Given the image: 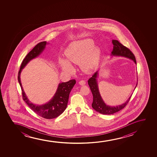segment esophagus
<instances>
[{"instance_id":"esophagus-1","label":"esophagus","mask_w":157,"mask_h":157,"mask_svg":"<svg viewBox=\"0 0 157 157\" xmlns=\"http://www.w3.org/2000/svg\"><path fill=\"white\" fill-rule=\"evenodd\" d=\"M79 85H80L83 86V85H85L86 82H85L84 80H81V81H80V82H79Z\"/></svg>"}]
</instances>
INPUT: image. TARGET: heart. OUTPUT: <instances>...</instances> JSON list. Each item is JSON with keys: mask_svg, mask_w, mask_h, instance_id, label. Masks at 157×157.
<instances>
[{"mask_svg": "<svg viewBox=\"0 0 157 157\" xmlns=\"http://www.w3.org/2000/svg\"><path fill=\"white\" fill-rule=\"evenodd\" d=\"M92 39H85L71 42L65 51L66 60L59 58L58 63L63 72L71 73L73 71L72 64H80L86 72L97 69L101 57L100 48L95 46Z\"/></svg>", "mask_w": 157, "mask_h": 157, "instance_id": "1", "label": "heart"}]
</instances>
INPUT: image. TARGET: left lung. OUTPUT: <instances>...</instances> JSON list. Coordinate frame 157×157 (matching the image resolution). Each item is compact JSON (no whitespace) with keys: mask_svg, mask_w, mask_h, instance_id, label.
I'll use <instances>...</instances> for the list:
<instances>
[{"mask_svg":"<svg viewBox=\"0 0 157 157\" xmlns=\"http://www.w3.org/2000/svg\"><path fill=\"white\" fill-rule=\"evenodd\" d=\"M112 43L113 44V49L112 52L111 56H117V57H123L125 58H129L133 60L136 64V60L135 57L133 53L130 50L122 45L117 40H112ZM99 71H98L93 75L92 77L88 80V85L90 87L91 92L92 93L93 100L92 107L97 112H99L100 114L103 115H110L114 114L116 112H118L123 108L125 107L127 103H128L131 95L127 99L124 103L118 105H107L103 101L101 97V94L99 91V86L97 81V79L99 75ZM137 85V82L136 84L135 88Z\"/></svg>","mask_w":157,"mask_h":157,"instance_id":"8db88e82","label":"left lung"}]
</instances>
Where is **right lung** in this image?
Wrapping results in <instances>:
<instances>
[{
    "mask_svg": "<svg viewBox=\"0 0 157 157\" xmlns=\"http://www.w3.org/2000/svg\"><path fill=\"white\" fill-rule=\"evenodd\" d=\"M48 44V43L46 41L38 43L27 55L22 62L18 73L17 79L21 88L22 98L27 105L39 116L46 119H52L59 116L66 109L69 100V94L75 84V80H70L69 82L59 83L56 92L52 99L47 103L39 105L29 101L24 91L20 79V75L22 69H24L30 60L37 57L45 49L46 45Z\"/></svg>",
    "mask_w": 157,
    "mask_h": 157,
    "instance_id": "right-lung-1",
    "label": "right lung"
}]
</instances>
